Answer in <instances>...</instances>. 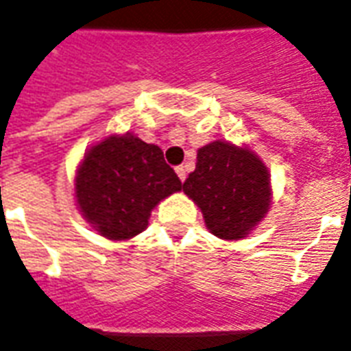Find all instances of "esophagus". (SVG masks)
I'll list each match as a JSON object with an SVG mask.
<instances>
[{
  "label": "esophagus",
  "instance_id": "obj_1",
  "mask_svg": "<svg viewBox=\"0 0 351 351\" xmlns=\"http://www.w3.org/2000/svg\"><path fill=\"white\" fill-rule=\"evenodd\" d=\"M176 175H178V178H180V180H186V167H184V165H178V167H176Z\"/></svg>",
  "mask_w": 351,
  "mask_h": 351
}]
</instances>
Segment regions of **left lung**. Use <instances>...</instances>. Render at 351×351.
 Returning a JSON list of instances; mask_svg holds the SVG:
<instances>
[{
    "label": "left lung",
    "instance_id": "1",
    "mask_svg": "<svg viewBox=\"0 0 351 351\" xmlns=\"http://www.w3.org/2000/svg\"><path fill=\"white\" fill-rule=\"evenodd\" d=\"M182 190L197 203L210 233L226 241L248 235L271 203L267 167L248 150L221 141L199 148Z\"/></svg>",
    "mask_w": 351,
    "mask_h": 351
}]
</instances>
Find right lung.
Listing matches in <instances>:
<instances>
[{"label":"right lung","mask_w":351,"mask_h":351,"mask_svg":"<svg viewBox=\"0 0 351 351\" xmlns=\"http://www.w3.org/2000/svg\"><path fill=\"white\" fill-rule=\"evenodd\" d=\"M180 190L182 182L160 148L130 133L92 146L75 184L80 213L112 241L138 235L154 206Z\"/></svg>","instance_id":"right-lung-1"}]
</instances>
